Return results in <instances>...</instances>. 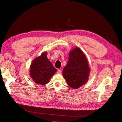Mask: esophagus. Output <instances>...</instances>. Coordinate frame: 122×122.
Returning a JSON list of instances; mask_svg holds the SVG:
<instances>
[{
    "label": "esophagus",
    "mask_w": 122,
    "mask_h": 122,
    "mask_svg": "<svg viewBox=\"0 0 122 122\" xmlns=\"http://www.w3.org/2000/svg\"><path fill=\"white\" fill-rule=\"evenodd\" d=\"M57 73L58 74H61V71L60 70H57Z\"/></svg>",
    "instance_id": "obj_1"
}]
</instances>
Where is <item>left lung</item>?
Here are the masks:
<instances>
[{
	"label": "left lung",
	"mask_w": 122,
	"mask_h": 122,
	"mask_svg": "<svg viewBox=\"0 0 122 122\" xmlns=\"http://www.w3.org/2000/svg\"><path fill=\"white\" fill-rule=\"evenodd\" d=\"M90 69L87 59L80 48L76 47L70 51L67 65L62 75L69 86L77 89L88 80Z\"/></svg>",
	"instance_id": "1"
}]
</instances>
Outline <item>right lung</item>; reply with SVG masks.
Masks as SVG:
<instances>
[{
    "mask_svg": "<svg viewBox=\"0 0 122 122\" xmlns=\"http://www.w3.org/2000/svg\"><path fill=\"white\" fill-rule=\"evenodd\" d=\"M47 55L46 52H43L31 63L29 70L30 77L36 84L45 85L48 83L57 71L47 58Z\"/></svg>",
    "mask_w": 122,
    "mask_h": 122,
    "instance_id": "1",
    "label": "right lung"
}]
</instances>
